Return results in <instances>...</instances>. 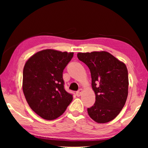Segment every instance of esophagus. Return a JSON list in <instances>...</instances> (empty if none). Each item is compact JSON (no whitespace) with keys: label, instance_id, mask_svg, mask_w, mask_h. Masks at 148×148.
I'll return each instance as SVG.
<instances>
[{"label":"esophagus","instance_id":"obj_1","mask_svg":"<svg viewBox=\"0 0 148 148\" xmlns=\"http://www.w3.org/2000/svg\"><path fill=\"white\" fill-rule=\"evenodd\" d=\"M82 92H83L82 89H79V90L77 91V92H76V95H77V96H80L81 95H82Z\"/></svg>","mask_w":148,"mask_h":148}]
</instances>
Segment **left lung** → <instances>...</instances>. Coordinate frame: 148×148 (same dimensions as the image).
<instances>
[{"instance_id":"8db88e82","label":"left lung","mask_w":148,"mask_h":148,"mask_svg":"<svg viewBox=\"0 0 148 148\" xmlns=\"http://www.w3.org/2000/svg\"><path fill=\"white\" fill-rule=\"evenodd\" d=\"M79 60L90 69L96 102L88 108L89 116L98 123L112 121L122 110L128 95V71L123 62L109 52L78 53Z\"/></svg>"}]
</instances>
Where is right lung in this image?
Listing matches in <instances>:
<instances>
[{
    "instance_id": "add662e5",
    "label": "right lung",
    "mask_w": 148,
    "mask_h": 148,
    "mask_svg": "<svg viewBox=\"0 0 148 148\" xmlns=\"http://www.w3.org/2000/svg\"><path fill=\"white\" fill-rule=\"evenodd\" d=\"M73 52L46 49L34 54L24 66L23 91L32 110L42 118L53 120L62 115L73 100L64 90L62 73Z\"/></svg>"
}]
</instances>
